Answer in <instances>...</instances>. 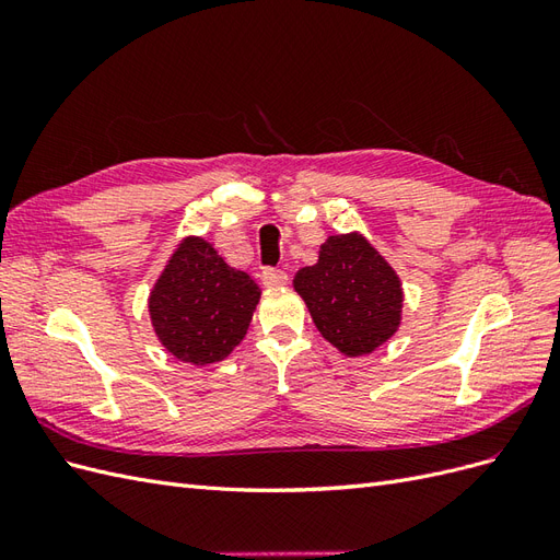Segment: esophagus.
<instances>
[{
	"label": "esophagus",
	"instance_id": "34e87169",
	"mask_svg": "<svg viewBox=\"0 0 560 560\" xmlns=\"http://www.w3.org/2000/svg\"><path fill=\"white\" fill-rule=\"evenodd\" d=\"M261 280L266 287H282L287 284V280H290V276H287V270L282 268H264Z\"/></svg>",
	"mask_w": 560,
	"mask_h": 560
}]
</instances>
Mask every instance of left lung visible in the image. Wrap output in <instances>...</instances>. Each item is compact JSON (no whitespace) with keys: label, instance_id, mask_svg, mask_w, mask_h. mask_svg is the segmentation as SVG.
<instances>
[{"label":"left lung","instance_id":"8db88e82","mask_svg":"<svg viewBox=\"0 0 560 560\" xmlns=\"http://www.w3.org/2000/svg\"><path fill=\"white\" fill-rule=\"evenodd\" d=\"M294 290L317 331L348 358L374 352L399 329L401 282L360 233L329 235L317 264L294 276Z\"/></svg>","mask_w":560,"mask_h":560}]
</instances>
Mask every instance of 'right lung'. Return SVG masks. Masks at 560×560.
<instances>
[{
	"instance_id": "add662e5",
	"label": "right lung",
	"mask_w": 560,
	"mask_h": 560,
	"mask_svg": "<svg viewBox=\"0 0 560 560\" xmlns=\"http://www.w3.org/2000/svg\"><path fill=\"white\" fill-rule=\"evenodd\" d=\"M261 296L245 270L231 268L206 238H184L149 294L161 346L196 366L222 362L238 346Z\"/></svg>"
}]
</instances>
